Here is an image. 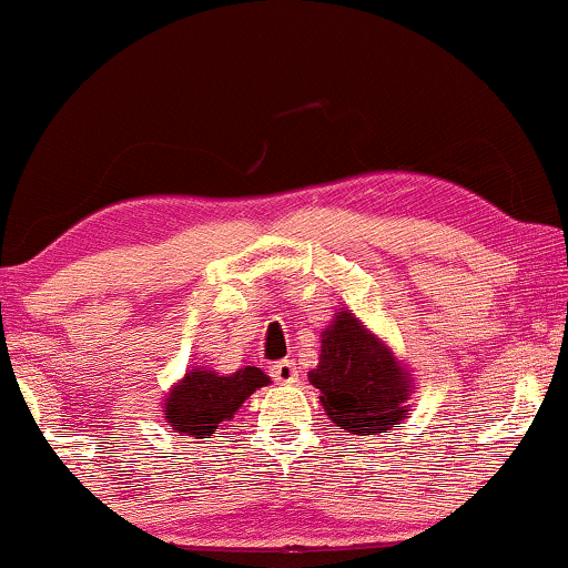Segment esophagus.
<instances>
[{"instance_id": "1", "label": "esophagus", "mask_w": 568, "mask_h": 568, "mask_svg": "<svg viewBox=\"0 0 568 568\" xmlns=\"http://www.w3.org/2000/svg\"><path fill=\"white\" fill-rule=\"evenodd\" d=\"M271 375L278 383H294L297 381V365L292 359H278V363L271 365Z\"/></svg>"}]
</instances>
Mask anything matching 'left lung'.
<instances>
[{
  "instance_id": "1",
  "label": "left lung",
  "mask_w": 568,
  "mask_h": 568,
  "mask_svg": "<svg viewBox=\"0 0 568 568\" xmlns=\"http://www.w3.org/2000/svg\"><path fill=\"white\" fill-rule=\"evenodd\" d=\"M321 344V363L307 378L321 388L326 415L342 430L363 436L396 428L409 381L392 352L347 311L323 331Z\"/></svg>"
}]
</instances>
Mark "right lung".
Instances as JSON below:
<instances>
[{
  "mask_svg": "<svg viewBox=\"0 0 568 568\" xmlns=\"http://www.w3.org/2000/svg\"><path fill=\"white\" fill-rule=\"evenodd\" d=\"M261 386H268V375L253 365L232 375H219L197 367L169 394L164 409L166 419L174 430L185 433V436H211Z\"/></svg>",
  "mask_w": 568,
  "mask_h": 568,
  "instance_id": "add662e5",
  "label": "right lung"
}]
</instances>
